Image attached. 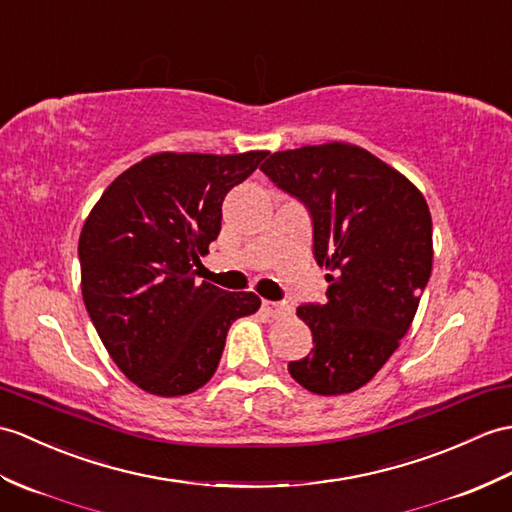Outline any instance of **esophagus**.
Returning <instances> with one entry per match:
<instances>
[{
	"label": "esophagus",
	"instance_id": "34e87169",
	"mask_svg": "<svg viewBox=\"0 0 512 512\" xmlns=\"http://www.w3.org/2000/svg\"><path fill=\"white\" fill-rule=\"evenodd\" d=\"M261 310H264L272 318H281V316L290 314V305L277 303V301H264V303H261Z\"/></svg>",
	"mask_w": 512,
	"mask_h": 512
}]
</instances>
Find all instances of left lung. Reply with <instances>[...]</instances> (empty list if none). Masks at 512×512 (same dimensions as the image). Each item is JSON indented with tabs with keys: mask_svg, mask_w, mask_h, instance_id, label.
<instances>
[{
	"mask_svg": "<svg viewBox=\"0 0 512 512\" xmlns=\"http://www.w3.org/2000/svg\"><path fill=\"white\" fill-rule=\"evenodd\" d=\"M261 172L310 209L314 257L329 272L327 301L296 310L314 349L288 371L316 395H347L371 382L417 314L434 257L430 207L347 141L275 152Z\"/></svg>",
	"mask_w": 512,
	"mask_h": 512,
	"instance_id": "8db88e82",
	"label": "left lung"
}]
</instances>
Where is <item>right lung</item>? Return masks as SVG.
Returning a JSON list of instances; mask_svg holds the SVG:
<instances>
[{
  "label": "right lung",
  "instance_id": "right-lung-1",
  "mask_svg": "<svg viewBox=\"0 0 512 512\" xmlns=\"http://www.w3.org/2000/svg\"><path fill=\"white\" fill-rule=\"evenodd\" d=\"M266 154H150L104 189L85 220L82 299L117 368L150 395L205 386L229 327L259 310L255 292L198 281L194 266L220 233L224 196Z\"/></svg>",
  "mask_w": 512,
  "mask_h": 512
}]
</instances>
